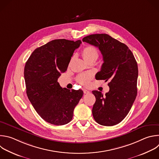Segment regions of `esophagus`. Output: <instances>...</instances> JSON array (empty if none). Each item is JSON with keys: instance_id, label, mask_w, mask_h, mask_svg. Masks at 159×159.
Wrapping results in <instances>:
<instances>
[{"instance_id": "34e87169", "label": "esophagus", "mask_w": 159, "mask_h": 159, "mask_svg": "<svg viewBox=\"0 0 159 159\" xmlns=\"http://www.w3.org/2000/svg\"><path fill=\"white\" fill-rule=\"evenodd\" d=\"M83 92H84V93L85 94H87V93H89V91L87 90H86V89H83Z\"/></svg>"}]
</instances>
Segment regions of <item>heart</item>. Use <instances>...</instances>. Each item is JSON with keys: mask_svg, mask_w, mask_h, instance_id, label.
Instances as JSON below:
<instances>
[{"mask_svg": "<svg viewBox=\"0 0 159 159\" xmlns=\"http://www.w3.org/2000/svg\"><path fill=\"white\" fill-rule=\"evenodd\" d=\"M82 56L87 63L91 61L95 62L99 56L98 51L93 46L87 45L82 50ZM93 75L90 73L88 74H82L77 77V81L80 84L83 85H89L90 80L92 79Z\"/></svg>", "mask_w": 159, "mask_h": 159, "instance_id": "1", "label": "heart"}]
</instances>
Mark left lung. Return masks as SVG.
Masks as SVG:
<instances>
[{
    "mask_svg": "<svg viewBox=\"0 0 159 159\" xmlns=\"http://www.w3.org/2000/svg\"><path fill=\"white\" fill-rule=\"evenodd\" d=\"M82 41L98 47L103 56V63L96 79L109 81L110 89L105 96L98 90L92 91L96 98L93 117L102 125H115L127 116L136 98L137 63L125 44L108 34L90 35Z\"/></svg>",
    "mask_w": 159,
    "mask_h": 159,
    "instance_id": "1",
    "label": "left lung"
}]
</instances>
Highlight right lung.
<instances>
[{
	"label": "right lung",
	"instance_id": "obj_1",
	"mask_svg": "<svg viewBox=\"0 0 159 159\" xmlns=\"http://www.w3.org/2000/svg\"><path fill=\"white\" fill-rule=\"evenodd\" d=\"M81 43L80 40H53L37 48L25 64L27 97L37 114L51 124L62 125L70 122L83 96L82 90L62 89L57 82Z\"/></svg>",
	"mask_w": 159,
	"mask_h": 159
}]
</instances>
